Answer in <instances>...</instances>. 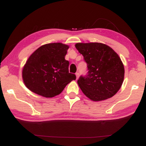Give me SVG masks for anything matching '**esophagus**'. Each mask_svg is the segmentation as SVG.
<instances>
[{"instance_id":"1","label":"esophagus","mask_w":146,"mask_h":146,"mask_svg":"<svg viewBox=\"0 0 146 146\" xmlns=\"http://www.w3.org/2000/svg\"><path fill=\"white\" fill-rule=\"evenodd\" d=\"M76 80L78 79V77H79V73L78 72L76 73Z\"/></svg>"}]
</instances>
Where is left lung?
<instances>
[{
    "mask_svg": "<svg viewBox=\"0 0 146 146\" xmlns=\"http://www.w3.org/2000/svg\"><path fill=\"white\" fill-rule=\"evenodd\" d=\"M75 46L88 70L86 76H81L77 82L86 96L98 102L114 96L124 78V66L118 54L102 43H76Z\"/></svg>",
    "mask_w": 146,
    "mask_h": 146,
    "instance_id": "left-lung-1",
    "label": "left lung"
}]
</instances>
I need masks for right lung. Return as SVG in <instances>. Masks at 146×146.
Masks as SVG:
<instances>
[{"label":"right lung","instance_id":"obj_1","mask_svg":"<svg viewBox=\"0 0 146 146\" xmlns=\"http://www.w3.org/2000/svg\"><path fill=\"white\" fill-rule=\"evenodd\" d=\"M69 46L60 42L41 46L30 56L23 69V79L28 89L45 98L60 94L68 84L75 80L65 60Z\"/></svg>","mask_w":146,"mask_h":146}]
</instances>
